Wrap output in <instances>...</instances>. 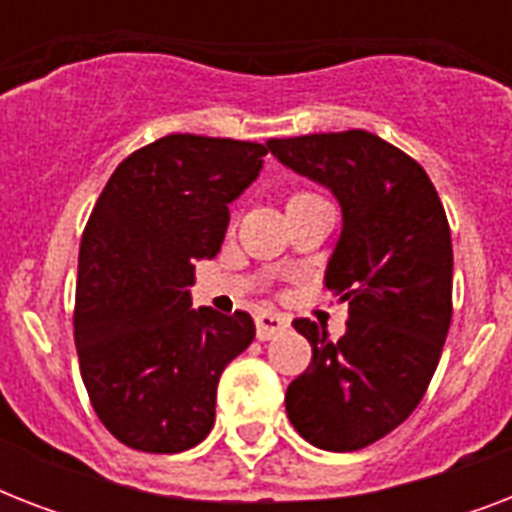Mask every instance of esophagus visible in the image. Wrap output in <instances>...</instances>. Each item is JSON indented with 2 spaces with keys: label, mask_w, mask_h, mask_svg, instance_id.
Segmentation results:
<instances>
[{
  "label": "esophagus",
  "mask_w": 512,
  "mask_h": 512,
  "mask_svg": "<svg viewBox=\"0 0 512 512\" xmlns=\"http://www.w3.org/2000/svg\"><path fill=\"white\" fill-rule=\"evenodd\" d=\"M255 324H257V337H260V340H273V337H279L281 332H287L289 329L287 316H281V313H273V311L257 313Z\"/></svg>",
  "instance_id": "1"
}]
</instances>
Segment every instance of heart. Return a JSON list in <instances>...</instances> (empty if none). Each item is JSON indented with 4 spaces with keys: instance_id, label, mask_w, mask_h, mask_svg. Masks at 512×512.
<instances>
[{
    "instance_id": "b5f03b06",
    "label": "heart",
    "mask_w": 512,
    "mask_h": 512,
    "mask_svg": "<svg viewBox=\"0 0 512 512\" xmlns=\"http://www.w3.org/2000/svg\"><path fill=\"white\" fill-rule=\"evenodd\" d=\"M303 196H305V193H303Z\"/></svg>"
}]
</instances>
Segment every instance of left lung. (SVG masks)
<instances>
[{
    "label": "left lung",
    "instance_id": "left-lung-1",
    "mask_svg": "<svg viewBox=\"0 0 512 512\" xmlns=\"http://www.w3.org/2000/svg\"><path fill=\"white\" fill-rule=\"evenodd\" d=\"M287 170L324 185L342 231L327 289L348 303L337 342L297 319L313 358L287 388V417L308 444L356 452L414 412L452 321V233L436 188L412 156L366 130L265 143Z\"/></svg>",
    "mask_w": 512,
    "mask_h": 512
}]
</instances>
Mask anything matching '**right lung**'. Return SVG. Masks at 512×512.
I'll return each mask as SVG.
<instances>
[{
	"label": "right lung",
	"mask_w": 512,
	"mask_h": 512,
	"mask_svg": "<svg viewBox=\"0 0 512 512\" xmlns=\"http://www.w3.org/2000/svg\"><path fill=\"white\" fill-rule=\"evenodd\" d=\"M260 143L167 135L127 156L79 247L74 340L84 388L122 444L185 452L215 425L220 374L255 321L191 308L193 268L220 252L228 204L263 170Z\"/></svg>",
	"instance_id": "add662e5"
}]
</instances>
